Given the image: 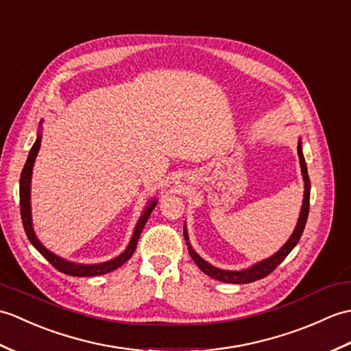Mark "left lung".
I'll return each mask as SVG.
<instances>
[{
    "instance_id": "obj_1",
    "label": "left lung",
    "mask_w": 351,
    "mask_h": 351,
    "mask_svg": "<svg viewBox=\"0 0 351 351\" xmlns=\"http://www.w3.org/2000/svg\"><path fill=\"white\" fill-rule=\"evenodd\" d=\"M298 153H299V159H300V168H302V176H303V180H305V198H303V206H302V212L299 216V221L298 225H295V230L291 234V237L288 239L287 243L279 249V251L271 255L270 258L264 260L261 263H256L255 266L249 267L246 270H240V271H230V270H221L217 267H213L212 264H208L207 261H204L201 258V256L193 251L192 246L189 245V239H188V232L186 230L183 231L184 234V240H186V245H188L189 249V255L192 256V260L195 261L197 266L204 271L206 275L212 276L217 281H222V282H228V284H249V282H254V281H258L261 278H266L267 275H270L271 271H274L279 264H281L285 256L293 251V247L298 245V241L302 237V232L305 230V225H306V219H308V213H309V193H311V182H309V176H308V168H306V162L305 158H303V153H302V144L299 143L298 145Z\"/></svg>"
}]
</instances>
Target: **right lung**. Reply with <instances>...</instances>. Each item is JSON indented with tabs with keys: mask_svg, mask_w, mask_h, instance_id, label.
Segmentation results:
<instances>
[{
	"mask_svg": "<svg viewBox=\"0 0 351 351\" xmlns=\"http://www.w3.org/2000/svg\"><path fill=\"white\" fill-rule=\"evenodd\" d=\"M40 141H42V136L38 135L34 145L31 147L29 154H28V159L25 162V165H23V169L21 173V180H19V198H21V217H22V223H23V230L27 232V237L31 241V245H33L38 252H40L46 260H48L53 267L57 270L63 271L66 275L70 276H97V275H105L108 271H112L115 269H119L120 266H123L124 263H126L132 254L135 252L136 245H138V240L139 236H141V231L144 228V225L149 221V217L153 212V208L156 207V199H153L150 202V206L145 208V212L143 213V216L139 217V221L135 227V232H134V237H132L129 246L126 247V251L123 254H120L117 258L111 260V261H106V263H100V264H76V263H70L66 261L63 258H60L56 254H52L51 251H48L38 239L36 237L34 231H33V223H31V207H29V183H31V171H33V165H34V160H36V156L38 153V149H40Z\"/></svg>",
	"mask_w": 351,
	"mask_h": 351,
	"instance_id": "1",
	"label": "right lung"
}]
</instances>
